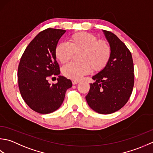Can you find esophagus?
I'll list each match as a JSON object with an SVG mask.
<instances>
[{
  "instance_id": "obj_1",
  "label": "esophagus",
  "mask_w": 153,
  "mask_h": 153,
  "mask_svg": "<svg viewBox=\"0 0 153 153\" xmlns=\"http://www.w3.org/2000/svg\"><path fill=\"white\" fill-rule=\"evenodd\" d=\"M72 82H73V85H76L77 83L79 82V80H72Z\"/></svg>"
}]
</instances>
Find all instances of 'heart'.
<instances>
[{
  "label": "heart",
  "instance_id": "obj_1",
  "mask_svg": "<svg viewBox=\"0 0 153 153\" xmlns=\"http://www.w3.org/2000/svg\"><path fill=\"white\" fill-rule=\"evenodd\" d=\"M70 43H60L55 49V57L61 63L69 61L74 53L82 51V63H70L62 68L65 76L79 80L88 74L92 68L98 72L107 66L111 56V49L106 39H99L94 34L85 32L73 33L69 38Z\"/></svg>",
  "mask_w": 153,
  "mask_h": 153
}]
</instances>
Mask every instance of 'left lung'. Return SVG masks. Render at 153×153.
<instances>
[{
  "label": "left lung",
  "mask_w": 153,
  "mask_h": 153,
  "mask_svg": "<svg viewBox=\"0 0 153 153\" xmlns=\"http://www.w3.org/2000/svg\"><path fill=\"white\" fill-rule=\"evenodd\" d=\"M104 32L111 49L107 66L92 76L86 100L93 110L110 114L123 108L128 102L134 86V66L129 49L111 32Z\"/></svg>",
  "instance_id": "obj_1"
}]
</instances>
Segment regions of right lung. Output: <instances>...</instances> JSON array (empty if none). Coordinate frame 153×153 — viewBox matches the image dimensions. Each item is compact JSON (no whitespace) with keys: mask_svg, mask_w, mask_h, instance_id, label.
Here are the masks:
<instances>
[{"mask_svg":"<svg viewBox=\"0 0 153 153\" xmlns=\"http://www.w3.org/2000/svg\"><path fill=\"white\" fill-rule=\"evenodd\" d=\"M66 30L48 28L31 41L22 55L18 68L20 92L24 102L37 113L50 114L61 106L66 90L72 82L59 75L58 82L49 84L48 79L60 74L55 49Z\"/></svg>","mask_w":153,"mask_h":153,"instance_id":"right-lung-1","label":"right lung"}]
</instances>
